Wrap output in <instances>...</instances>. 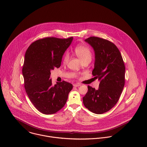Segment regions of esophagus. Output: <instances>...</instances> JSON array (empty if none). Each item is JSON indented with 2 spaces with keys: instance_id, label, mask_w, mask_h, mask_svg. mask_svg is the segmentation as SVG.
<instances>
[{
  "instance_id": "obj_1",
  "label": "esophagus",
  "mask_w": 147,
  "mask_h": 147,
  "mask_svg": "<svg viewBox=\"0 0 147 147\" xmlns=\"http://www.w3.org/2000/svg\"><path fill=\"white\" fill-rule=\"evenodd\" d=\"M74 86H75V87H78V86H81V84H74Z\"/></svg>"
}]
</instances>
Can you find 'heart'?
<instances>
[{"instance_id":"obj_1","label":"heart","mask_w":147,"mask_h":147,"mask_svg":"<svg viewBox=\"0 0 147 147\" xmlns=\"http://www.w3.org/2000/svg\"><path fill=\"white\" fill-rule=\"evenodd\" d=\"M75 53L76 55L80 58V59L83 62L85 60H91L92 59V53L90 50L86 46L83 45L78 46L75 49ZM69 58V55L68 52H66L63 57V63H67L68 62Z\"/></svg>"}]
</instances>
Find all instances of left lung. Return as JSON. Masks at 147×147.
<instances>
[{"label": "left lung", "instance_id": "1", "mask_svg": "<svg viewBox=\"0 0 147 147\" xmlns=\"http://www.w3.org/2000/svg\"><path fill=\"white\" fill-rule=\"evenodd\" d=\"M85 41L94 51L92 75L100 83L97 90L88 86L83 104L92 113L101 114L118 101L125 83V65L119 49L113 43L97 37H90Z\"/></svg>", "mask_w": 147, "mask_h": 147}]
</instances>
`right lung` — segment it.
Here are the masks:
<instances>
[{
    "mask_svg": "<svg viewBox=\"0 0 147 147\" xmlns=\"http://www.w3.org/2000/svg\"><path fill=\"white\" fill-rule=\"evenodd\" d=\"M73 37H46L28 48L22 69L24 87L30 101L44 114H53L65 104L73 85L63 81L53 85L51 71L61 65L63 54Z\"/></svg>",
    "mask_w": 147,
    "mask_h": 147,
    "instance_id": "1",
    "label": "right lung"
}]
</instances>
